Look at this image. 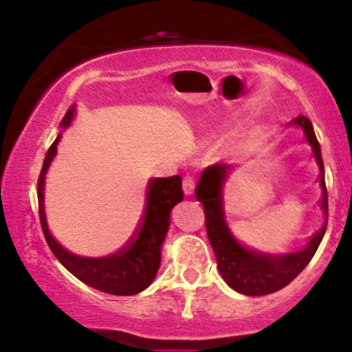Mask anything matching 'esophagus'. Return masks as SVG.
Here are the masks:
<instances>
[{"instance_id":"obj_1","label":"esophagus","mask_w":352,"mask_h":352,"mask_svg":"<svg viewBox=\"0 0 352 352\" xmlns=\"http://www.w3.org/2000/svg\"><path fill=\"white\" fill-rule=\"evenodd\" d=\"M184 192H186V196H190V194H194V189H196V180H194L192 175H186L184 177Z\"/></svg>"}]
</instances>
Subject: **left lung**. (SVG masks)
<instances>
[{"mask_svg": "<svg viewBox=\"0 0 352 352\" xmlns=\"http://www.w3.org/2000/svg\"><path fill=\"white\" fill-rule=\"evenodd\" d=\"M293 124L303 129L305 138L310 143L311 151L317 158L318 170H320L322 199L320 206L325 214V223L317 233L310 239L307 247L300 252H291L286 255H267L261 252L250 250L243 247L235 236L232 235L228 228V223L225 219L223 211V184H225L232 165L226 163H216L208 166L202 172L196 186L197 201L204 206L206 216V232H208L209 243L214 250L216 262H218V271L226 281V285L235 291L248 296H262V294H271L289 285L301 271L308 265L311 257L317 252L318 245L327 230L329 218V201H327V187H325L324 175V162H322L320 144L315 136L314 126L305 116L296 117Z\"/></svg>", "mask_w": 352, "mask_h": 352, "instance_id": "1", "label": "left lung"}]
</instances>
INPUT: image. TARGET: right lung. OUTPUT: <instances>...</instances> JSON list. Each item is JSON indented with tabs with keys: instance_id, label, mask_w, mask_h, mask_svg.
<instances>
[{
	"instance_id": "add662e5",
	"label": "right lung",
	"mask_w": 352,
	"mask_h": 352,
	"mask_svg": "<svg viewBox=\"0 0 352 352\" xmlns=\"http://www.w3.org/2000/svg\"><path fill=\"white\" fill-rule=\"evenodd\" d=\"M73 116L74 107H71L63 117L61 127L69 126ZM59 140H61V134L49 148L37 182L38 218H41L45 242L56 258L85 285L104 291V293L116 294V296H131V294L141 293L151 285L158 272L160 262H162V243L170 225V211L177 202L184 199L182 179L180 175H173L150 180L143 219L138 232L126 243V247L107 257H80L67 252L63 245L56 242L54 236L49 232L47 219H45L44 177L58 151Z\"/></svg>"
}]
</instances>
